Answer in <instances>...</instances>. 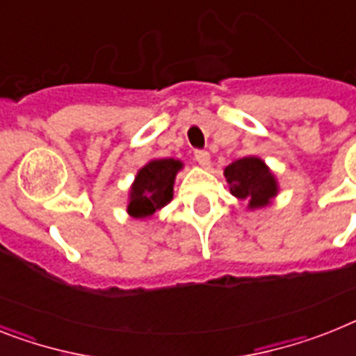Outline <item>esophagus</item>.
Here are the masks:
<instances>
[{"label":"esophagus","mask_w":356,"mask_h":356,"mask_svg":"<svg viewBox=\"0 0 356 356\" xmlns=\"http://www.w3.org/2000/svg\"><path fill=\"white\" fill-rule=\"evenodd\" d=\"M195 161L199 163V166H202V168H208V166H210V154L204 150H197Z\"/></svg>","instance_id":"34e87169"}]
</instances>
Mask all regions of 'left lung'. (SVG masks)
<instances>
[{
  "mask_svg": "<svg viewBox=\"0 0 356 356\" xmlns=\"http://www.w3.org/2000/svg\"><path fill=\"white\" fill-rule=\"evenodd\" d=\"M229 192L237 199L248 201V210H259L271 204L279 193V181L270 166L255 155L234 161L224 168Z\"/></svg>",
  "mask_w": 356,
  "mask_h": 356,
  "instance_id": "obj_1",
  "label": "left lung"
}]
</instances>
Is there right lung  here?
<instances>
[{"label":"right lung","mask_w":356,"mask_h":356,"mask_svg":"<svg viewBox=\"0 0 356 356\" xmlns=\"http://www.w3.org/2000/svg\"><path fill=\"white\" fill-rule=\"evenodd\" d=\"M179 159H152L137 172L128 193V215L134 219H150L173 199V184L183 170Z\"/></svg>","instance_id":"obj_1"}]
</instances>
